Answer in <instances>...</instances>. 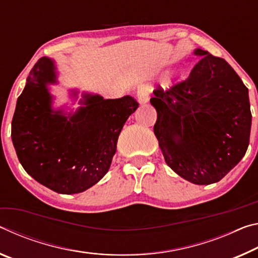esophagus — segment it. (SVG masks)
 Here are the masks:
<instances>
[{"label":"esophagus","mask_w":258,"mask_h":258,"mask_svg":"<svg viewBox=\"0 0 258 258\" xmlns=\"http://www.w3.org/2000/svg\"><path fill=\"white\" fill-rule=\"evenodd\" d=\"M137 99L141 104H146L150 99V91L145 86H141L137 89Z\"/></svg>","instance_id":"1"}]
</instances>
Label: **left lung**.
<instances>
[{"instance_id":"left-lung-1","label":"left lung","mask_w":258,"mask_h":258,"mask_svg":"<svg viewBox=\"0 0 258 258\" xmlns=\"http://www.w3.org/2000/svg\"><path fill=\"white\" fill-rule=\"evenodd\" d=\"M201 56L188 78L163 90L151 104L158 112L154 134L164 160L193 184L221 180L246 154L251 126L248 89L223 58Z\"/></svg>"}]
</instances>
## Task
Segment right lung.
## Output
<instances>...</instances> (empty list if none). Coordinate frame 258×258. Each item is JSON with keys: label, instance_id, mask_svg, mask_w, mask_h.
I'll return each mask as SVG.
<instances>
[{"label": "right lung", "instance_id": "add662e5", "mask_svg": "<svg viewBox=\"0 0 258 258\" xmlns=\"http://www.w3.org/2000/svg\"><path fill=\"white\" fill-rule=\"evenodd\" d=\"M52 60L42 57L17 100L11 138L27 174L52 191H86L108 171L123 124L138 107L133 97L86 96L72 116L51 109L46 83L56 82Z\"/></svg>", "mask_w": 258, "mask_h": 258}]
</instances>
